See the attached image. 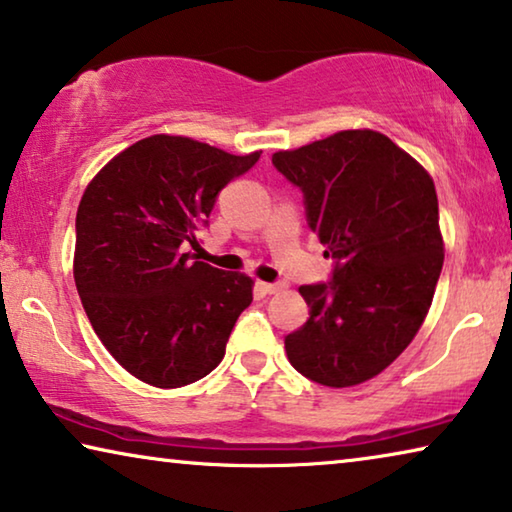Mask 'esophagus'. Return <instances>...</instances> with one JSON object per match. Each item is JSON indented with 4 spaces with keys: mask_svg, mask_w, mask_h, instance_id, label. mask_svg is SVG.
Segmentation results:
<instances>
[{
    "mask_svg": "<svg viewBox=\"0 0 512 512\" xmlns=\"http://www.w3.org/2000/svg\"><path fill=\"white\" fill-rule=\"evenodd\" d=\"M256 288L261 290L263 295H274V293H279V290H281V283H265V281H258Z\"/></svg>",
    "mask_w": 512,
    "mask_h": 512,
    "instance_id": "obj_1",
    "label": "esophagus"
}]
</instances>
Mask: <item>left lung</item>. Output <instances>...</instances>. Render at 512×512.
<instances>
[{
	"instance_id": "8db88e82",
	"label": "left lung",
	"mask_w": 512,
	"mask_h": 512,
	"mask_svg": "<svg viewBox=\"0 0 512 512\" xmlns=\"http://www.w3.org/2000/svg\"><path fill=\"white\" fill-rule=\"evenodd\" d=\"M272 164L304 192L332 283L300 286L309 320L286 336L288 361L343 389L373 380L419 332L444 265L435 183L375 130H341Z\"/></svg>"
}]
</instances>
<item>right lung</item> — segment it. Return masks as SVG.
I'll list each match as a JSON object with an SVG mask.
<instances>
[{
    "mask_svg": "<svg viewBox=\"0 0 512 512\" xmlns=\"http://www.w3.org/2000/svg\"><path fill=\"white\" fill-rule=\"evenodd\" d=\"M261 151L231 155L180 135L139 139L82 194L73 274L109 355L157 389L206 377L254 300V279L194 261L185 242L208 224L217 194Z\"/></svg>",
    "mask_w": 512,
    "mask_h": 512,
    "instance_id": "add662e5",
    "label": "right lung"
}]
</instances>
